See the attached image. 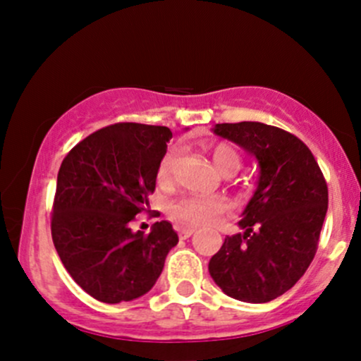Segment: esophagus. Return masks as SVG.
Returning <instances> with one entry per match:
<instances>
[{"mask_svg": "<svg viewBox=\"0 0 361 361\" xmlns=\"http://www.w3.org/2000/svg\"><path fill=\"white\" fill-rule=\"evenodd\" d=\"M193 233H195L193 227H178V234H180L181 239H188Z\"/></svg>", "mask_w": 361, "mask_h": 361, "instance_id": "1", "label": "esophagus"}]
</instances>
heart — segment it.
Segmentation results:
<instances>
[{"mask_svg":"<svg viewBox=\"0 0 361 361\" xmlns=\"http://www.w3.org/2000/svg\"><path fill=\"white\" fill-rule=\"evenodd\" d=\"M178 159V151L171 149L166 154L161 157L157 164L156 181L159 186H169L173 183V169H175ZM212 159L224 175L231 176L239 171L243 159L239 152L229 144L219 142L212 146ZM229 204L224 197H200V195H188V197L180 198L175 204L169 207V217L175 221L178 226L183 227H198L207 226L214 221L215 217L226 212Z\"/></svg>","mask_w":361,"mask_h":361,"instance_id":"obj_1","label":"heart"}]
</instances>
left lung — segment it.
Wrapping results in <instances>:
<instances>
[{"instance_id":"8db88e82","label":"left lung","mask_w":361,"mask_h":361,"mask_svg":"<svg viewBox=\"0 0 361 361\" xmlns=\"http://www.w3.org/2000/svg\"><path fill=\"white\" fill-rule=\"evenodd\" d=\"M217 135L259 163L258 188L239 226L212 256L209 271L235 300L264 304L283 295L312 263L327 212V183L297 135L261 122L217 123Z\"/></svg>"}]
</instances>
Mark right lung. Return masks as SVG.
<instances>
[{"label": "right lung", "instance_id": "right-lung-1", "mask_svg": "<svg viewBox=\"0 0 361 361\" xmlns=\"http://www.w3.org/2000/svg\"><path fill=\"white\" fill-rule=\"evenodd\" d=\"M171 135L163 126L118 122L90 134L62 159L52 241L66 270L93 299L118 304L144 295L178 244L166 221L149 234L130 231L135 215L149 209Z\"/></svg>", "mask_w": 361, "mask_h": 361}]
</instances>
